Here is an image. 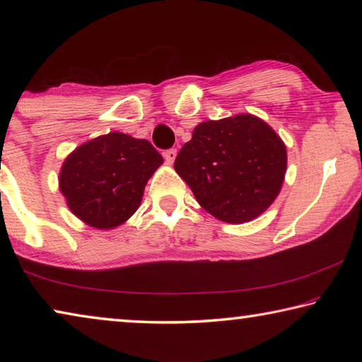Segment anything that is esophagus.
I'll use <instances>...</instances> for the list:
<instances>
[{"instance_id": "1", "label": "esophagus", "mask_w": 362, "mask_h": 362, "mask_svg": "<svg viewBox=\"0 0 362 362\" xmlns=\"http://www.w3.org/2000/svg\"><path fill=\"white\" fill-rule=\"evenodd\" d=\"M175 156H177L175 148H169V150L164 151V159H166L168 164H173L175 161Z\"/></svg>"}]
</instances>
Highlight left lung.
<instances>
[{
  "label": "left lung",
  "instance_id": "left-lung-1",
  "mask_svg": "<svg viewBox=\"0 0 362 362\" xmlns=\"http://www.w3.org/2000/svg\"><path fill=\"white\" fill-rule=\"evenodd\" d=\"M286 164V146L276 132L252 115H238L196 126L174 169L207 212L244 223L276 198Z\"/></svg>",
  "mask_w": 362,
  "mask_h": 362
}]
</instances>
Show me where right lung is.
Segmentation results:
<instances>
[{"label": "right lung", "mask_w": 362, "mask_h": 362, "mask_svg": "<svg viewBox=\"0 0 362 362\" xmlns=\"http://www.w3.org/2000/svg\"><path fill=\"white\" fill-rule=\"evenodd\" d=\"M161 164L163 156L148 140L110 132L78 146L65 159L60 192L83 222L113 228L137 211L146 182Z\"/></svg>", "instance_id": "1"}]
</instances>
